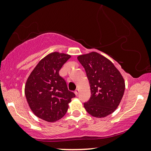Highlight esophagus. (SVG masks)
Listing matches in <instances>:
<instances>
[{
    "mask_svg": "<svg viewBox=\"0 0 151 151\" xmlns=\"http://www.w3.org/2000/svg\"><path fill=\"white\" fill-rule=\"evenodd\" d=\"M74 93H75L76 96H78V93H79V89H78V88H77V89L75 91V92H74Z\"/></svg>",
    "mask_w": 151,
    "mask_h": 151,
    "instance_id": "esophagus-1",
    "label": "esophagus"
}]
</instances>
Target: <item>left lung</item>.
I'll use <instances>...</instances> for the list:
<instances>
[{
	"label": "left lung",
	"instance_id": "obj_1",
	"mask_svg": "<svg viewBox=\"0 0 151 151\" xmlns=\"http://www.w3.org/2000/svg\"><path fill=\"white\" fill-rule=\"evenodd\" d=\"M89 81L91 98L84 104L95 117H106L119 106L125 90L124 80L112 62L92 51L78 56Z\"/></svg>",
	"mask_w": 151,
	"mask_h": 151
}]
</instances>
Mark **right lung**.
<instances>
[{
    "mask_svg": "<svg viewBox=\"0 0 151 151\" xmlns=\"http://www.w3.org/2000/svg\"><path fill=\"white\" fill-rule=\"evenodd\" d=\"M71 55L53 52L39 62L27 80L24 93L32 112L39 118L54 122L66 114L76 95L68 90L59 71Z\"/></svg>",
    "mask_w": 151,
    "mask_h": 151,
    "instance_id": "obj_1",
    "label": "right lung"
}]
</instances>
